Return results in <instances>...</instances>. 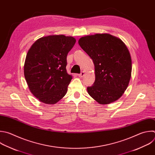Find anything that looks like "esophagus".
<instances>
[{
    "instance_id": "esophagus-1",
    "label": "esophagus",
    "mask_w": 155,
    "mask_h": 155,
    "mask_svg": "<svg viewBox=\"0 0 155 155\" xmlns=\"http://www.w3.org/2000/svg\"><path fill=\"white\" fill-rule=\"evenodd\" d=\"M84 72H81V74H78V76L79 77H83V76H84Z\"/></svg>"
}]
</instances>
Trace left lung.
<instances>
[{"mask_svg": "<svg viewBox=\"0 0 155 155\" xmlns=\"http://www.w3.org/2000/svg\"><path fill=\"white\" fill-rule=\"evenodd\" d=\"M78 44L95 66V81L87 87L89 95L101 105L118 100L131 76V58L127 45L119 38L108 33L81 37Z\"/></svg>", "mask_w": 155, "mask_h": 155, "instance_id": "obj_1", "label": "left lung"}]
</instances>
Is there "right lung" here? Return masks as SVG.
Listing matches in <instances>:
<instances>
[{"mask_svg": "<svg viewBox=\"0 0 155 155\" xmlns=\"http://www.w3.org/2000/svg\"><path fill=\"white\" fill-rule=\"evenodd\" d=\"M75 42L72 36L50 35L37 39L28 50L25 78L30 92L44 104H55L66 94L72 78L66 71V58Z\"/></svg>", "mask_w": 155, "mask_h": 155, "instance_id": "1", "label": "right lung"}]
</instances>
